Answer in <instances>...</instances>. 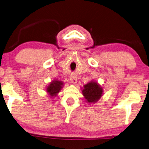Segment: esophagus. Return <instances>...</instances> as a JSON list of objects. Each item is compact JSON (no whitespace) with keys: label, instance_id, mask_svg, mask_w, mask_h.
I'll return each instance as SVG.
<instances>
[{"label":"esophagus","instance_id":"obj_1","mask_svg":"<svg viewBox=\"0 0 149 149\" xmlns=\"http://www.w3.org/2000/svg\"><path fill=\"white\" fill-rule=\"evenodd\" d=\"M70 82H71L72 84H75L77 82V79L76 77L74 76V75H72V76L70 78Z\"/></svg>","mask_w":149,"mask_h":149}]
</instances>
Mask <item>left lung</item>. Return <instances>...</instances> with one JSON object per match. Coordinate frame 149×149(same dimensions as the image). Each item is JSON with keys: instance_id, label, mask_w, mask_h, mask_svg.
<instances>
[{"instance_id": "left-lung-1", "label": "left lung", "mask_w": 149, "mask_h": 149, "mask_svg": "<svg viewBox=\"0 0 149 149\" xmlns=\"http://www.w3.org/2000/svg\"><path fill=\"white\" fill-rule=\"evenodd\" d=\"M82 93L87 103L94 104L103 95V88L97 82L91 80L82 88Z\"/></svg>"}]
</instances>
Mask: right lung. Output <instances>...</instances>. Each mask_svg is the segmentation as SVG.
Instances as JSON below:
<instances>
[{"label":"right lung","instance_id":"obj_1","mask_svg":"<svg viewBox=\"0 0 149 149\" xmlns=\"http://www.w3.org/2000/svg\"><path fill=\"white\" fill-rule=\"evenodd\" d=\"M64 86V82L61 80H58V79L52 80L49 82L48 86L46 87V92L49 95V97H53L57 96L58 92L61 91V89Z\"/></svg>","mask_w":149,"mask_h":149}]
</instances>
